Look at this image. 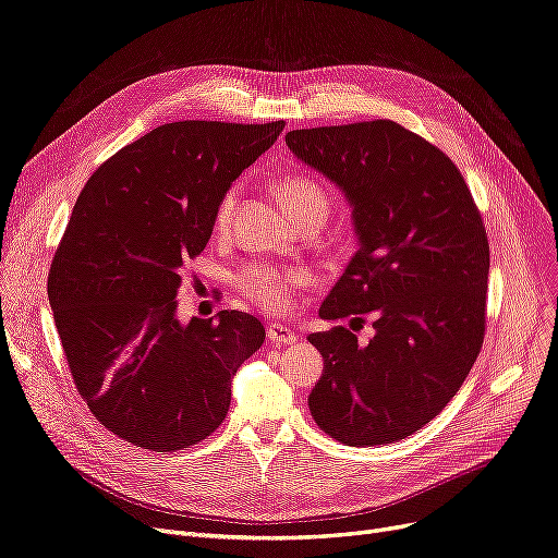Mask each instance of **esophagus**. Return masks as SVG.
Wrapping results in <instances>:
<instances>
[{"label":"esophagus","mask_w":558,"mask_h":558,"mask_svg":"<svg viewBox=\"0 0 558 558\" xmlns=\"http://www.w3.org/2000/svg\"><path fill=\"white\" fill-rule=\"evenodd\" d=\"M266 335H269L271 344H276V347L294 344L296 339H299V335H296L292 328H287V326H282V324H269V328H266Z\"/></svg>","instance_id":"34e87169"}]
</instances>
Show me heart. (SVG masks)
Masks as SVG:
<instances>
[{"label": "heart", "instance_id": "heart-1", "mask_svg": "<svg viewBox=\"0 0 558 558\" xmlns=\"http://www.w3.org/2000/svg\"><path fill=\"white\" fill-rule=\"evenodd\" d=\"M280 198L282 205L287 207V211L296 216L299 211L307 209V207H324L328 209V198L324 189L312 182L307 178H289L280 184ZM236 203V191L230 189L226 191V196L219 203V211H216V223L223 226L228 223L230 214L234 209ZM307 280V276L303 271H294V269H278L274 264H248L241 269V274L236 276V284L241 289L251 303L259 305L262 310L271 312V314H280L284 310L292 307V292L299 287H303Z\"/></svg>", "mask_w": 558, "mask_h": 558}]
</instances>
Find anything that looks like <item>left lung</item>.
<instances>
[{"mask_svg": "<svg viewBox=\"0 0 558 558\" xmlns=\"http://www.w3.org/2000/svg\"><path fill=\"white\" fill-rule=\"evenodd\" d=\"M284 143L344 193L357 239L319 317L376 314L367 344L344 326L307 337L324 357L310 413L351 447L399 442L440 415L481 351L486 228L453 161L392 120L294 130Z\"/></svg>", "mask_w": 558, "mask_h": 558, "instance_id": "obj_1", "label": "left lung"}]
</instances>
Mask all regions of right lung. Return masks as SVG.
<instances>
[{"mask_svg":"<svg viewBox=\"0 0 558 558\" xmlns=\"http://www.w3.org/2000/svg\"><path fill=\"white\" fill-rule=\"evenodd\" d=\"M282 128L161 125L107 159L77 198L47 296L77 390L118 438L178 451L226 420L232 378L266 332L239 310L180 322L182 264L207 246L226 191Z\"/></svg>","mask_w":558,"mask_h":558,"instance_id":"add662e5","label":"right lung"}]
</instances>
